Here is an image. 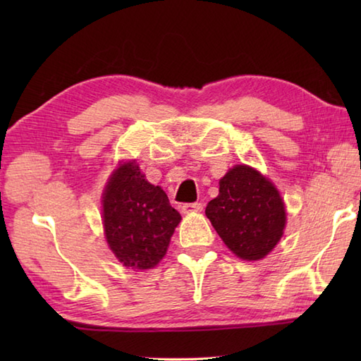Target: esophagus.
<instances>
[{
    "instance_id": "obj_1",
    "label": "esophagus",
    "mask_w": 361,
    "mask_h": 361,
    "mask_svg": "<svg viewBox=\"0 0 361 361\" xmlns=\"http://www.w3.org/2000/svg\"><path fill=\"white\" fill-rule=\"evenodd\" d=\"M202 209H203L202 203H186L181 206L183 214H194V212H200Z\"/></svg>"
}]
</instances>
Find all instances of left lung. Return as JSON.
Instances as JSON below:
<instances>
[{"label": "left lung", "mask_w": 361, "mask_h": 361, "mask_svg": "<svg viewBox=\"0 0 361 361\" xmlns=\"http://www.w3.org/2000/svg\"><path fill=\"white\" fill-rule=\"evenodd\" d=\"M206 217L237 257L264 259L283 234L286 204L279 190L256 169L237 164L220 180Z\"/></svg>", "instance_id": "1"}]
</instances>
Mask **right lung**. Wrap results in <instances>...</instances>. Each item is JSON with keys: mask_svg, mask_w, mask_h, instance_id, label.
Segmentation results:
<instances>
[{"mask_svg": "<svg viewBox=\"0 0 361 361\" xmlns=\"http://www.w3.org/2000/svg\"><path fill=\"white\" fill-rule=\"evenodd\" d=\"M102 208L106 243L121 264L136 270L158 265L181 220L164 190L150 185L135 161L111 173Z\"/></svg>", "mask_w": 361, "mask_h": 361, "instance_id": "obj_1", "label": "right lung"}]
</instances>
